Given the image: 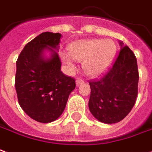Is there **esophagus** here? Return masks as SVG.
Masks as SVG:
<instances>
[{
	"label": "esophagus",
	"instance_id": "obj_1",
	"mask_svg": "<svg viewBox=\"0 0 152 152\" xmlns=\"http://www.w3.org/2000/svg\"><path fill=\"white\" fill-rule=\"evenodd\" d=\"M84 83V80H80V79H76V86H80V84H83Z\"/></svg>",
	"mask_w": 152,
	"mask_h": 152
}]
</instances>
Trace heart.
I'll return each mask as SVG.
<instances>
[{"instance_id":"b5f03b06","label":"heart","mask_w":152,"mask_h":152,"mask_svg":"<svg viewBox=\"0 0 152 152\" xmlns=\"http://www.w3.org/2000/svg\"><path fill=\"white\" fill-rule=\"evenodd\" d=\"M69 54L61 53V60L70 69L74 68V60L82 61V68L87 76H99L111 65L117 48L111 39H85L71 43Z\"/></svg>"}]
</instances>
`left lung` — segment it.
Wrapping results in <instances>:
<instances>
[{"mask_svg": "<svg viewBox=\"0 0 152 152\" xmlns=\"http://www.w3.org/2000/svg\"><path fill=\"white\" fill-rule=\"evenodd\" d=\"M119 45V54L109 72L102 79L90 82V111L97 120L107 124L123 120L135 104L137 95V58L123 41Z\"/></svg>", "mask_w": 152, "mask_h": 152, "instance_id": "left-lung-1", "label": "left lung"}]
</instances>
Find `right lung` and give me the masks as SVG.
Segmentation results:
<instances>
[{"label":"right lung","mask_w":152,"mask_h":152,"mask_svg":"<svg viewBox=\"0 0 152 152\" xmlns=\"http://www.w3.org/2000/svg\"><path fill=\"white\" fill-rule=\"evenodd\" d=\"M61 38L59 33L40 34L24 46L16 61L15 86L19 104L27 115L43 124L61 116L76 88L75 80L61 71L58 54Z\"/></svg>","instance_id":"right-lung-1"}]
</instances>
